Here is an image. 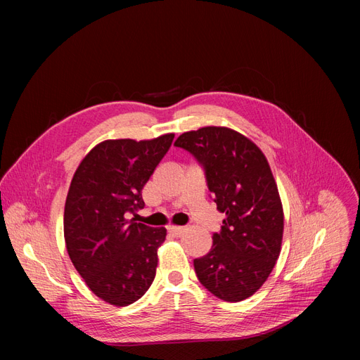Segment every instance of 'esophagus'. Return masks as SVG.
<instances>
[{
    "instance_id": "34e87169",
    "label": "esophagus",
    "mask_w": 360,
    "mask_h": 360,
    "mask_svg": "<svg viewBox=\"0 0 360 360\" xmlns=\"http://www.w3.org/2000/svg\"><path fill=\"white\" fill-rule=\"evenodd\" d=\"M184 230H186V228H184V226H177V225H169L168 226V231L172 236H176V237H180L184 233Z\"/></svg>"
}]
</instances>
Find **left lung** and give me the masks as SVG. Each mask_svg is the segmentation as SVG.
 Here are the masks:
<instances>
[{"mask_svg": "<svg viewBox=\"0 0 360 360\" xmlns=\"http://www.w3.org/2000/svg\"><path fill=\"white\" fill-rule=\"evenodd\" d=\"M174 146L204 167L207 186L225 214L209 254L193 259L195 274L216 297L245 300L274 270L284 234V210L269 162L249 138L222 126L184 132Z\"/></svg>", "mask_w": 360, "mask_h": 360, "instance_id": "8db88e82", "label": "left lung"}]
</instances>
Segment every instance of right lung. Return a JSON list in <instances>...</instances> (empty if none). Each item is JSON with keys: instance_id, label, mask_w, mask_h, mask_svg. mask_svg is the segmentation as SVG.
<instances>
[{"instance_id": "add662e5", "label": "right lung", "mask_w": 360, "mask_h": 360, "mask_svg": "<svg viewBox=\"0 0 360 360\" xmlns=\"http://www.w3.org/2000/svg\"><path fill=\"white\" fill-rule=\"evenodd\" d=\"M174 134L106 139L76 168L64 205V240L75 269L97 297L127 307L156 276L163 226L127 219L143 209V188L167 155Z\"/></svg>"}]
</instances>
